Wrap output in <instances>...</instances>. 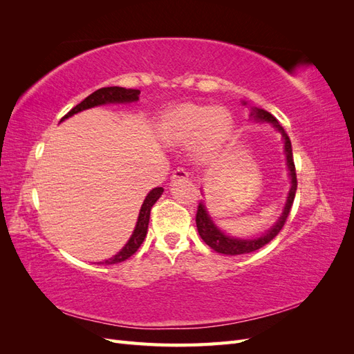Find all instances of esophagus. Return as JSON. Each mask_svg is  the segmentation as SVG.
I'll use <instances>...</instances> for the list:
<instances>
[{"mask_svg": "<svg viewBox=\"0 0 354 354\" xmlns=\"http://www.w3.org/2000/svg\"><path fill=\"white\" fill-rule=\"evenodd\" d=\"M187 177H189V173H187V169H186V168H183V167H180V168L174 169V173H173V176H171V178H173V180H180V178H187Z\"/></svg>", "mask_w": 354, "mask_h": 354, "instance_id": "1", "label": "esophagus"}]
</instances>
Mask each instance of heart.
I'll return each instance as SVG.
<instances>
[{
    "mask_svg": "<svg viewBox=\"0 0 354 354\" xmlns=\"http://www.w3.org/2000/svg\"><path fill=\"white\" fill-rule=\"evenodd\" d=\"M232 131V116L223 108L185 103L171 109L164 118L167 140L183 145L198 136V151L209 155L224 143Z\"/></svg>",
    "mask_w": 354,
    "mask_h": 354,
    "instance_id": "obj_1",
    "label": "heart"
}]
</instances>
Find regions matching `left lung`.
Listing matches in <instances>:
<instances>
[{
  "instance_id": "left-lung-1",
  "label": "left lung",
  "mask_w": 354,
  "mask_h": 354,
  "mask_svg": "<svg viewBox=\"0 0 354 354\" xmlns=\"http://www.w3.org/2000/svg\"><path fill=\"white\" fill-rule=\"evenodd\" d=\"M250 116L252 118V120H257V121H267V122L273 124V127H276L277 130L281 131V134L283 136L286 164L289 168V176H291L292 186H291V189H289L288 199L285 203V209H283V214L281 216V218L277 220V223L269 232L257 239H236V238L226 236V234H224L220 229H217L216 224L212 223L211 217L208 216V212L205 209V205H203V202L202 201L199 202L198 211H196V227H198L201 238L208 246H211L214 251H217L220 254H226V255L248 254V252L260 250L266 243H269L285 226L289 212H291L294 198H295V192H297V174H295V164H294V156H292V146H291V140H289L286 131L283 130V127L277 122V120L270 112H267L264 109L252 108Z\"/></svg>"
}]
</instances>
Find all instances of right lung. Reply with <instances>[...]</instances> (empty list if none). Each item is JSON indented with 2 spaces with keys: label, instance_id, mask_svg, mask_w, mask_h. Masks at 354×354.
Returning <instances> with one entry per match:
<instances>
[{
  "label": "right lung",
  "instance_id": "add662e5",
  "mask_svg": "<svg viewBox=\"0 0 354 354\" xmlns=\"http://www.w3.org/2000/svg\"><path fill=\"white\" fill-rule=\"evenodd\" d=\"M138 94L140 91L138 90H131V88H124V87H103L99 88L97 91L91 93L88 97H85L81 103H78L75 108H72L65 116L62 118L60 121L66 120V118L72 116L73 113H78L81 111L85 109H90L94 108V106H99V104H106V103H127V102H136L138 100ZM164 189L162 187H155L151 192H149V195L146 196L140 214H138V220L136 224V229L131 234L130 241L127 242V245L124 248L118 252L116 255H113L112 259L106 260L104 264H116V263H121L125 261L127 259H130V257L140 248V245L143 243L145 238H146V233H147V226H149V217H151V209L153 207V203L160 198L162 195Z\"/></svg>",
  "mask_w": 354,
  "mask_h": 354
}]
</instances>
